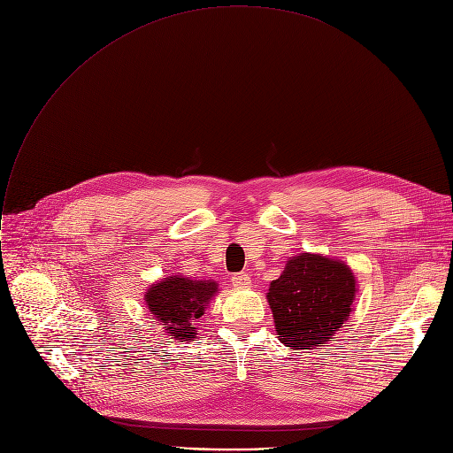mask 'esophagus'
<instances>
[{"instance_id": "1", "label": "esophagus", "mask_w": 453, "mask_h": 453, "mask_svg": "<svg viewBox=\"0 0 453 453\" xmlns=\"http://www.w3.org/2000/svg\"><path fill=\"white\" fill-rule=\"evenodd\" d=\"M231 283L236 288H247V287H250V278L247 274H234V276H231Z\"/></svg>"}]
</instances>
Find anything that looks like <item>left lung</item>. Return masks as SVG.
<instances>
[{"instance_id": "obj_1", "label": "left lung", "mask_w": 453, "mask_h": 453, "mask_svg": "<svg viewBox=\"0 0 453 453\" xmlns=\"http://www.w3.org/2000/svg\"><path fill=\"white\" fill-rule=\"evenodd\" d=\"M351 267L319 252H299L267 292L280 342L290 349H315L339 332L357 296Z\"/></svg>"}]
</instances>
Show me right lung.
<instances>
[{
    "label": "right lung",
    "instance_id": "right-lung-1",
    "mask_svg": "<svg viewBox=\"0 0 453 453\" xmlns=\"http://www.w3.org/2000/svg\"><path fill=\"white\" fill-rule=\"evenodd\" d=\"M217 294L219 283L213 280L172 274L147 288L145 304L170 339L189 342L197 339V322Z\"/></svg>",
    "mask_w": 453,
    "mask_h": 453
}]
</instances>
